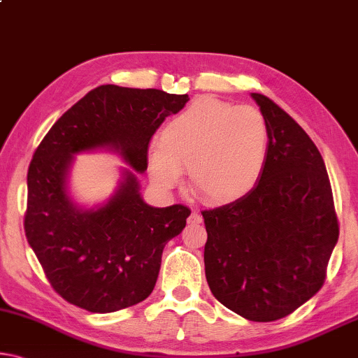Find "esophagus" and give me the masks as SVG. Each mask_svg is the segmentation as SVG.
<instances>
[{
	"instance_id": "esophagus-1",
	"label": "esophagus",
	"mask_w": 358,
	"mask_h": 358,
	"mask_svg": "<svg viewBox=\"0 0 358 358\" xmlns=\"http://www.w3.org/2000/svg\"><path fill=\"white\" fill-rule=\"evenodd\" d=\"M201 222H203L201 214H200V213H196V211H192V213H190V216H189V224H192V225H198V224H201Z\"/></svg>"
}]
</instances>
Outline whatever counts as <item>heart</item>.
<instances>
[{"mask_svg":"<svg viewBox=\"0 0 358 358\" xmlns=\"http://www.w3.org/2000/svg\"><path fill=\"white\" fill-rule=\"evenodd\" d=\"M267 155L268 126L259 110L200 97L164 126L147 166L158 189H178L190 171L195 194L229 203L255 189Z\"/></svg>","mask_w":358,"mask_h":358,"instance_id":"heart-1","label":"heart"}]
</instances>
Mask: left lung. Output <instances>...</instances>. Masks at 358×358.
Listing matches in <instances>:
<instances>
[{
  "label": "left lung",
  "mask_w": 358,
  "mask_h": 358,
  "mask_svg": "<svg viewBox=\"0 0 358 358\" xmlns=\"http://www.w3.org/2000/svg\"><path fill=\"white\" fill-rule=\"evenodd\" d=\"M251 97L268 126L266 169L248 195L201 211L205 273L227 309L251 322H273L322 288L339 227L315 144L271 99Z\"/></svg>",
  "instance_id": "obj_1"
}]
</instances>
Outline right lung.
I'll return each mask as SVG.
<instances>
[{
	"label": "right lung",
	"mask_w": 358,
	"mask_h": 358,
	"mask_svg": "<svg viewBox=\"0 0 358 358\" xmlns=\"http://www.w3.org/2000/svg\"><path fill=\"white\" fill-rule=\"evenodd\" d=\"M187 94L103 85L69 108L38 145L27 174L25 235L51 287L70 304L97 313L122 310L155 288L164 245L182 232L190 210L142 200L148 142ZM117 152L131 169L114 194L92 208L68 192L74 155Z\"/></svg>",
	"instance_id": "1"
}]
</instances>
